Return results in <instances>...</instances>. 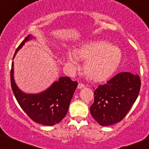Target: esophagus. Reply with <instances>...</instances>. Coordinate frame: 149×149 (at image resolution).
Masks as SVG:
<instances>
[{"instance_id":"esophagus-1","label":"esophagus","mask_w":149,"mask_h":149,"mask_svg":"<svg viewBox=\"0 0 149 149\" xmlns=\"http://www.w3.org/2000/svg\"><path fill=\"white\" fill-rule=\"evenodd\" d=\"M84 86H85V84H83V83H79L78 85H77V88H78V89H82Z\"/></svg>"}]
</instances>
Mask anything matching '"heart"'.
<instances>
[{"label": "heart", "mask_w": 149, "mask_h": 149, "mask_svg": "<svg viewBox=\"0 0 149 149\" xmlns=\"http://www.w3.org/2000/svg\"><path fill=\"white\" fill-rule=\"evenodd\" d=\"M76 58L86 60L84 71L86 77L93 81H102L116 70L122 59V53L116 46L105 41L84 43L68 56L70 65L75 66Z\"/></svg>", "instance_id": "1"}]
</instances>
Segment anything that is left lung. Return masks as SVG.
I'll use <instances>...</instances> for the list:
<instances>
[{
  "label": "left lung",
  "instance_id": "8db88e82",
  "mask_svg": "<svg viewBox=\"0 0 149 149\" xmlns=\"http://www.w3.org/2000/svg\"><path fill=\"white\" fill-rule=\"evenodd\" d=\"M140 86L138 75L130 72L116 74L95 89L94 102L90 106L92 116L102 126L122 121L137 98Z\"/></svg>",
  "mask_w": 149,
  "mask_h": 149
}]
</instances>
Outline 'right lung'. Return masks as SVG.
<instances>
[{
  "label": "right lung",
  "instance_id": "1",
  "mask_svg": "<svg viewBox=\"0 0 149 149\" xmlns=\"http://www.w3.org/2000/svg\"><path fill=\"white\" fill-rule=\"evenodd\" d=\"M29 35L17 48V51L26 41L31 39ZM14 57V56H13ZM13 92L20 107L30 119L44 125H54L65 116L71 100L77 86V81L69 77H61L47 90L39 94H25L17 87L13 78V63L10 71Z\"/></svg>",
  "mask_w": 149,
  "mask_h": 149
}]
</instances>
